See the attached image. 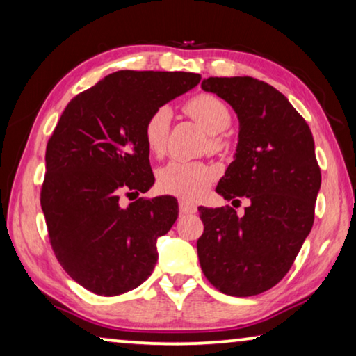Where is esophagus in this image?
<instances>
[{
    "instance_id": "34e87169",
    "label": "esophagus",
    "mask_w": 356,
    "mask_h": 356,
    "mask_svg": "<svg viewBox=\"0 0 356 356\" xmlns=\"http://www.w3.org/2000/svg\"><path fill=\"white\" fill-rule=\"evenodd\" d=\"M179 211L180 214H193L197 213V204L188 200H179Z\"/></svg>"
}]
</instances>
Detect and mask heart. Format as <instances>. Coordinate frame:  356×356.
<instances>
[{
    "instance_id": "heart-1",
    "label": "heart",
    "mask_w": 356,
    "mask_h": 356,
    "mask_svg": "<svg viewBox=\"0 0 356 356\" xmlns=\"http://www.w3.org/2000/svg\"><path fill=\"white\" fill-rule=\"evenodd\" d=\"M185 111L208 134H213L209 138L211 149L221 152L227 147L226 140L219 135L230 126V121H232L226 103L214 95L202 93L185 103ZM169 124H171V111L166 106L154 109L145 122L143 140L148 153L153 156H161L166 152ZM213 179L214 169L208 164L172 159L158 171V187L166 193L195 200L204 192V188L213 182Z\"/></svg>"
}]
</instances>
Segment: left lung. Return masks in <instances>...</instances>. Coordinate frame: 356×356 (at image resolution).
Segmentation results:
<instances>
[{"instance_id": "left-lung-1", "label": "left lung", "mask_w": 356, "mask_h": 356, "mask_svg": "<svg viewBox=\"0 0 356 356\" xmlns=\"http://www.w3.org/2000/svg\"><path fill=\"white\" fill-rule=\"evenodd\" d=\"M202 88L237 113L235 159L216 192L250 204L243 216L230 207H200L204 230L197 242L202 271L219 292L252 297L284 279L314 221L321 169L312 130L289 99L253 77H209Z\"/></svg>"}]
</instances>
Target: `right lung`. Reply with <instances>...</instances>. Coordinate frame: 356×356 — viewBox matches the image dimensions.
<instances>
[{"instance_id": "obj_1", "label": "right lung", "mask_w": 356, "mask_h": 356, "mask_svg": "<svg viewBox=\"0 0 356 356\" xmlns=\"http://www.w3.org/2000/svg\"><path fill=\"white\" fill-rule=\"evenodd\" d=\"M200 80L193 72L118 71L74 97L59 118L40 203L59 264L90 292L121 295L152 274L177 200L142 197L122 207L121 197L154 182L143 140L149 114Z\"/></svg>"}]
</instances>
